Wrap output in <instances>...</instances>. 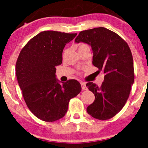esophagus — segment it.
<instances>
[{
	"mask_svg": "<svg viewBox=\"0 0 148 148\" xmlns=\"http://www.w3.org/2000/svg\"><path fill=\"white\" fill-rule=\"evenodd\" d=\"M81 86H82V90H87V87L86 86L85 82H81Z\"/></svg>",
	"mask_w": 148,
	"mask_h": 148,
	"instance_id": "34e87169",
	"label": "esophagus"
}]
</instances>
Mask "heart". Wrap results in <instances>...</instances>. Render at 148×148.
I'll return each instance as SVG.
<instances>
[{"instance_id": "obj_1", "label": "heart", "mask_w": 148, "mask_h": 148, "mask_svg": "<svg viewBox=\"0 0 148 148\" xmlns=\"http://www.w3.org/2000/svg\"><path fill=\"white\" fill-rule=\"evenodd\" d=\"M78 47H79V49H80V48H83V47H88V45H87L86 44H84V43H80L79 44V45H78Z\"/></svg>"}]
</instances>
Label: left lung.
<instances>
[{"instance_id":"8db88e82","label":"left lung","mask_w":148,"mask_h":148,"mask_svg":"<svg viewBox=\"0 0 148 148\" xmlns=\"http://www.w3.org/2000/svg\"><path fill=\"white\" fill-rule=\"evenodd\" d=\"M75 41L90 45L92 64L105 74L100 87L92 82L86 84L95 97L93 103L87 107V112L99 120L111 119L124 106L134 83V63L130 47L118 34L104 27L80 32Z\"/></svg>"}]
</instances>
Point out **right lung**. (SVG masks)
<instances>
[{"label":"right lung","mask_w":148,"mask_h":148,"mask_svg":"<svg viewBox=\"0 0 148 148\" xmlns=\"http://www.w3.org/2000/svg\"><path fill=\"white\" fill-rule=\"evenodd\" d=\"M77 34L45 31L32 38L22 49L16 64L18 84L25 103L40 119L53 122L62 118L71 99L81 92L79 82L60 84L56 66L62 62L65 45Z\"/></svg>","instance_id":"obj_1"}]
</instances>
